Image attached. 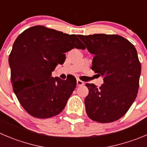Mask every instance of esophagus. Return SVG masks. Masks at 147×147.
I'll return each mask as SVG.
<instances>
[{
  "label": "esophagus",
  "mask_w": 147,
  "mask_h": 147,
  "mask_svg": "<svg viewBox=\"0 0 147 147\" xmlns=\"http://www.w3.org/2000/svg\"><path fill=\"white\" fill-rule=\"evenodd\" d=\"M84 85V82L83 81L80 80H77V85L78 86H82Z\"/></svg>",
  "instance_id": "34e87169"
}]
</instances>
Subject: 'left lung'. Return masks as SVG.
<instances>
[{
	"label": "left lung",
	"mask_w": 147,
	"mask_h": 147,
	"mask_svg": "<svg viewBox=\"0 0 147 147\" xmlns=\"http://www.w3.org/2000/svg\"><path fill=\"white\" fill-rule=\"evenodd\" d=\"M95 57L92 69L103 76L99 88L86 83L85 99L88 117L99 123H111L124 116L135 100L139 87L141 64L136 48L117 34L78 35Z\"/></svg>",
	"instance_id": "1"
}]
</instances>
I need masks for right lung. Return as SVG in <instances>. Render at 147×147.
<instances>
[{
    "label": "right lung",
    "mask_w": 147,
    "mask_h": 147,
    "mask_svg": "<svg viewBox=\"0 0 147 147\" xmlns=\"http://www.w3.org/2000/svg\"><path fill=\"white\" fill-rule=\"evenodd\" d=\"M85 49L75 34L34 26L23 31L13 45L8 61L13 91L26 111L38 119L57 116L65 108L76 88L74 76L65 80L52 77L65 53Z\"/></svg>",
    "instance_id": "1"
}]
</instances>
